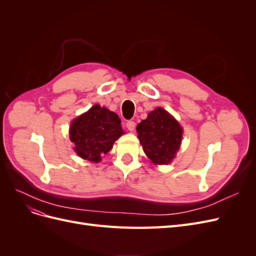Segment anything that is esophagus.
I'll use <instances>...</instances> for the list:
<instances>
[{
	"label": "esophagus",
	"mask_w": 256,
	"mask_h": 256,
	"mask_svg": "<svg viewBox=\"0 0 256 256\" xmlns=\"http://www.w3.org/2000/svg\"><path fill=\"white\" fill-rule=\"evenodd\" d=\"M126 127L128 128V130L130 131H134L136 129V122L134 120H128L126 122Z\"/></svg>",
	"instance_id": "1"
}]
</instances>
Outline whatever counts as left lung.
<instances>
[{"label":"left lung","mask_w":256,"mask_h":256,"mask_svg":"<svg viewBox=\"0 0 256 256\" xmlns=\"http://www.w3.org/2000/svg\"><path fill=\"white\" fill-rule=\"evenodd\" d=\"M144 152L154 164H168L180 150L182 129L166 110L157 108L136 126Z\"/></svg>","instance_id":"left-lung-1"}]
</instances>
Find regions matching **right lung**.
<instances>
[{
	"mask_svg": "<svg viewBox=\"0 0 256 256\" xmlns=\"http://www.w3.org/2000/svg\"><path fill=\"white\" fill-rule=\"evenodd\" d=\"M124 134L118 114L98 104L76 118L70 126L74 150L81 158L99 162Z\"/></svg>",
	"mask_w": 256,
	"mask_h": 256,
	"instance_id": "1",
	"label": "right lung"
}]
</instances>
